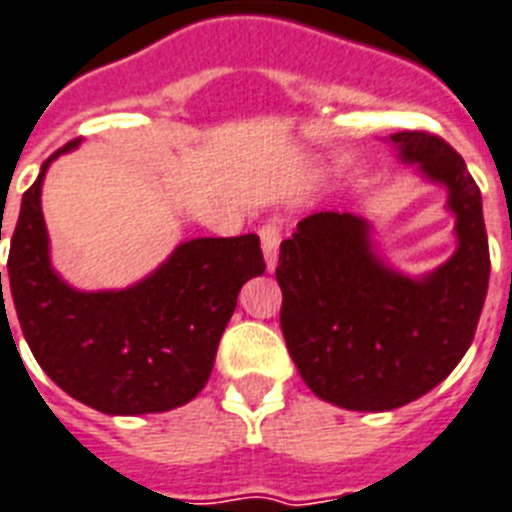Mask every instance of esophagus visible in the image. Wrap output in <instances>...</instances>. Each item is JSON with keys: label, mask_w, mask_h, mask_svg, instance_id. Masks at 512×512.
Returning a JSON list of instances; mask_svg holds the SVG:
<instances>
[{"label": "esophagus", "mask_w": 512, "mask_h": 512, "mask_svg": "<svg viewBox=\"0 0 512 512\" xmlns=\"http://www.w3.org/2000/svg\"><path fill=\"white\" fill-rule=\"evenodd\" d=\"M261 235V248H264V259H267V269L277 267V251H280V237H282V227L277 222H267L259 230Z\"/></svg>", "instance_id": "34e87169"}]
</instances>
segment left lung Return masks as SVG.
I'll list each match as a JSON object with an SVG mask.
<instances>
[{
    "mask_svg": "<svg viewBox=\"0 0 512 512\" xmlns=\"http://www.w3.org/2000/svg\"><path fill=\"white\" fill-rule=\"evenodd\" d=\"M407 163L447 185L457 214L455 256L423 280L375 259L367 224L320 211L280 243V327L301 378L346 410L386 412L436 388L468 351L489 285L481 190L439 134L399 132Z\"/></svg>",
    "mask_w": 512,
    "mask_h": 512,
    "instance_id": "8db88e82",
    "label": "left lung"
}]
</instances>
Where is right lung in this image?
I'll return each mask as SVG.
<instances>
[{
    "label": "right lung",
    "mask_w": 512,
    "mask_h": 512,
    "mask_svg": "<svg viewBox=\"0 0 512 512\" xmlns=\"http://www.w3.org/2000/svg\"><path fill=\"white\" fill-rule=\"evenodd\" d=\"M76 145L49 155L23 192L7 259L10 301L0 272V322H7L4 301L15 304L36 362L92 410L145 415L182 407L206 386L240 288L267 269L259 235L182 243L158 272L126 290L68 288L49 267L39 195L49 161Z\"/></svg>",
    "instance_id": "add662e5"
}]
</instances>
